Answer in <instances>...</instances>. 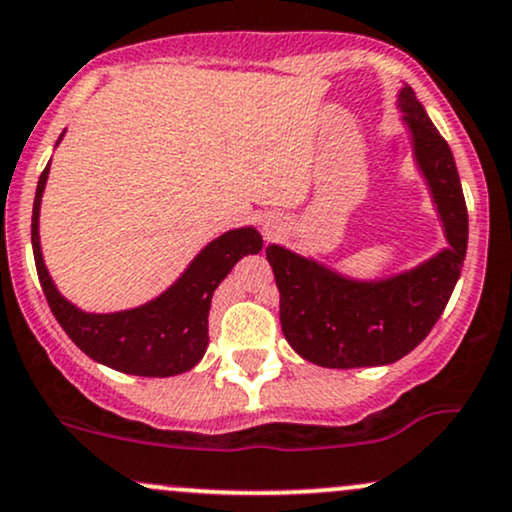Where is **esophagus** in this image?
Masks as SVG:
<instances>
[{"instance_id": "esophagus-1", "label": "esophagus", "mask_w": 512, "mask_h": 512, "mask_svg": "<svg viewBox=\"0 0 512 512\" xmlns=\"http://www.w3.org/2000/svg\"><path fill=\"white\" fill-rule=\"evenodd\" d=\"M277 230H279V226H277V221H274V218H265V221H262V233H265V238H272Z\"/></svg>"}]
</instances>
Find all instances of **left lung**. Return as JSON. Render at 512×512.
<instances>
[{
    "label": "left lung",
    "mask_w": 512,
    "mask_h": 512,
    "mask_svg": "<svg viewBox=\"0 0 512 512\" xmlns=\"http://www.w3.org/2000/svg\"><path fill=\"white\" fill-rule=\"evenodd\" d=\"M398 106L413 133L415 160L430 184L449 247L398 277L355 282L269 245L284 338L318 367H379L406 357L428 338L462 272L469 216L452 150L408 84L398 94Z\"/></svg>",
    "instance_id": "left-lung-1"
}]
</instances>
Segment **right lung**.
Wrapping results in <instances>:
<instances>
[{
    "mask_svg": "<svg viewBox=\"0 0 512 512\" xmlns=\"http://www.w3.org/2000/svg\"><path fill=\"white\" fill-rule=\"evenodd\" d=\"M41 172L33 199L31 243L38 279L50 311L63 325L67 338L94 359L123 374L174 376L189 372L209 345V311L213 291L228 277L235 262L262 250V235L255 228H235L223 233L194 257L187 272L165 294L145 306L119 313H84L60 296L43 265L38 243V211L48 182Z\"/></svg>",
    "mask_w": 512,
    "mask_h": 512,
    "instance_id": "1",
    "label": "right lung"
}]
</instances>
